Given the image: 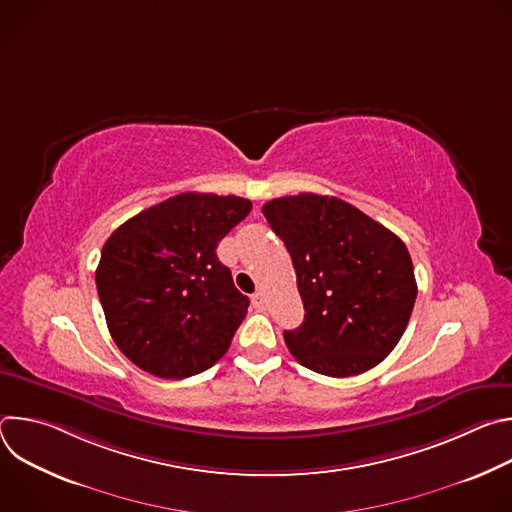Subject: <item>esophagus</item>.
Wrapping results in <instances>:
<instances>
[{
	"label": "esophagus",
	"mask_w": 512,
	"mask_h": 512,
	"mask_svg": "<svg viewBox=\"0 0 512 512\" xmlns=\"http://www.w3.org/2000/svg\"><path fill=\"white\" fill-rule=\"evenodd\" d=\"M253 306L257 310H263L265 308V298H263V291H255L253 294Z\"/></svg>",
	"instance_id": "esophagus-1"
}]
</instances>
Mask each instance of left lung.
I'll return each instance as SVG.
<instances>
[{
    "instance_id": "8db88e82",
    "label": "left lung",
    "mask_w": 512,
    "mask_h": 512,
    "mask_svg": "<svg viewBox=\"0 0 512 512\" xmlns=\"http://www.w3.org/2000/svg\"><path fill=\"white\" fill-rule=\"evenodd\" d=\"M294 263L304 322L285 330L289 352L326 377L369 371L401 340L417 298L405 243L356 206L304 192L263 204Z\"/></svg>"
}]
</instances>
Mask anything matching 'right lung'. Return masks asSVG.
Here are the masks:
<instances>
[{
  "label": "right lung",
  "instance_id": "add662e5",
  "mask_svg": "<svg viewBox=\"0 0 512 512\" xmlns=\"http://www.w3.org/2000/svg\"><path fill=\"white\" fill-rule=\"evenodd\" d=\"M251 200L184 192L129 218L107 239L95 273L107 328L145 373L186 379L229 350L249 298L216 257Z\"/></svg>",
  "mask_w": 512,
  "mask_h": 512
}]
</instances>
